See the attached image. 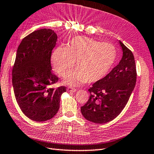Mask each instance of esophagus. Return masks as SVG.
<instances>
[{"instance_id": "1", "label": "esophagus", "mask_w": 154, "mask_h": 154, "mask_svg": "<svg viewBox=\"0 0 154 154\" xmlns=\"http://www.w3.org/2000/svg\"><path fill=\"white\" fill-rule=\"evenodd\" d=\"M68 91L72 92H75L77 91V90L75 88H72V87H69H69L68 88Z\"/></svg>"}]
</instances>
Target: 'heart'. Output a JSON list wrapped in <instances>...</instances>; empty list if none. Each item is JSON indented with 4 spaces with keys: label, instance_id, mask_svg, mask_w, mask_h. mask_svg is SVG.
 <instances>
[{
    "label": "heart",
    "instance_id": "1",
    "mask_svg": "<svg viewBox=\"0 0 154 154\" xmlns=\"http://www.w3.org/2000/svg\"><path fill=\"white\" fill-rule=\"evenodd\" d=\"M115 47L111 43H101L93 38L77 36L68 41L66 47H59L54 51L52 64L54 70L66 77L75 66L77 68L67 77L72 85L95 82L107 75L116 61Z\"/></svg>",
    "mask_w": 154,
    "mask_h": 154
}]
</instances>
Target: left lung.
Instances as JSON below:
<instances>
[{"label":"left lung","mask_w":154,"mask_h":154,"mask_svg":"<svg viewBox=\"0 0 154 154\" xmlns=\"http://www.w3.org/2000/svg\"><path fill=\"white\" fill-rule=\"evenodd\" d=\"M123 51L121 60L109 74L88 89L89 100L81 107L88 121L105 124L115 119L127 104L137 80L135 62L132 52L119 41Z\"/></svg>","instance_id":"left-lung-1"}]
</instances>
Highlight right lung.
<instances>
[{"instance_id": "add662e5", "label": "right lung", "mask_w": 154, "mask_h": 154, "mask_svg": "<svg viewBox=\"0 0 154 154\" xmlns=\"http://www.w3.org/2000/svg\"><path fill=\"white\" fill-rule=\"evenodd\" d=\"M57 35L53 30L42 29L23 39L12 69L15 97L22 112L30 119L44 122L58 111L65 86H50L58 77L51 72V57Z\"/></svg>"}]
</instances>
